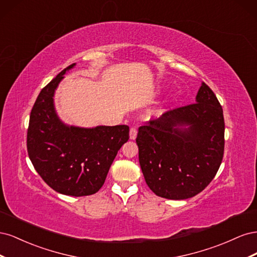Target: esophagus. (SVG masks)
<instances>
[{"instance_id": "esophagus-1", "label": "esophagus", "mask_w": 257, "mask_h": 257, "mask_svg": "<svg viewBox=\"0 0 257 257\" xmlns=\"http://www.w3.org/2000/svg\"><path fill=\"white\" fill-rule=\"evenodd\" d=\"M136 137H137L136 127H131V130H130V139H131V141H135Z\"/></svg>"}]
</instances>
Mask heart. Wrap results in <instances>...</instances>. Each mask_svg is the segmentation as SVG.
<instances>
[{
    "label": "heart",
    "mask_w": 257,
    "mask_h": 257,
    "mask_svg": "<svg viewBox=\"0 0 257 257\" xmlns=\"http://www.w3.org/2000/svg\"><path fill=\"white\" fill-rule=\"evenodd\" d=\"M160 113H161V110H158V111H154V112H152V113H150V114H149V115H150V116H153V115H154V116H155V115H159V114H160Z\"/></svg>",
    "instance_id": "obj_1"
}]
</instances>
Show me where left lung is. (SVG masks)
<instances>
[{
    "instance_id": "8db88e82",
    "label": "left lung",
    "mask_w": 257,
    "mask_h": 257,
    "mask_svg": "<svg viewBox=\"0 0 257 257\" xmlns=\"http://www.w3.org/2000/svg\"><path fill=\"white\" fill-rule=\"evenodd\" d=\"M224 130L222 107L205 82L195 104L167 111L139 127V164L150 190L175 200L197 195L219 170Z\"/></svg>"
}]
</instances>
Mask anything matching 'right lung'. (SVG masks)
Returning a JSON list of instances; mask_svg holds the SVG:
<instances>
[{"label": "right lung", "instance_id": "add662e5", "mask_svg": "<svg viewBox=\"0 0 257 257\" xmlns=\"http://www.w3.org/2000/svg\"><path fill=\"white\" fill-rule=\"evenodd\" d=\"M63 69L41 91L30 115L28 153L36 172L51 189L69 196H87L102 188L120 148L128 141L127 125L81 127L60 119L54 93Z\"/></svg>", "mask_w": 257, "mask_h": 257}]
</instances>
